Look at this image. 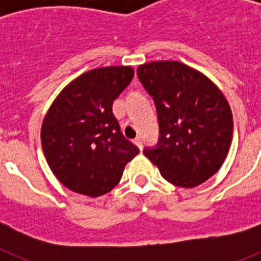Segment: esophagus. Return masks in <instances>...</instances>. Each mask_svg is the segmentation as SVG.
<instances>
[{
    "label": "esophagus",
    "mask_w": 261,
    "mask_h": 261,
    "mask_svg": "<svg viewBox=\"0 0 261 261\" xmlns=\"http://www.w3.org/2000/svg\"><path fill=\"white\" fill-rule=\"evenodd\" d=\"M133 144H135L136 146H137L138 149H140V150H142V141H141V138H140V137L135 138V140H133Z\"/></svg>",
    "instance_id": "1"
}]
</instances>
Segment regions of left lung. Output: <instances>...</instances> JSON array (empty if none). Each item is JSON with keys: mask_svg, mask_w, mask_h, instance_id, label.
<instances>
[{"mask_svg": "<svg viewBox=\"0 0 261 261\" xmlns=\"http://www.w3.org/2000/svg\"><path fill=\"white\" fill-rule=\"evenodd\" d=\"M137 74L156 106L159 144L144 154L168 183L193 188L225 162L232 140V114L213 81L180 61L159 60Z\"/></svg>", "mask_w": 261, "mask_h": 261, "instance_id": "8db88e82", "label": "left lung"}]
</instances>
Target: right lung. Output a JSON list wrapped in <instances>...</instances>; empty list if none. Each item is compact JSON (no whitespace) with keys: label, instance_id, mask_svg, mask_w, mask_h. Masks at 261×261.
Segmentation results:
<instances>
[{"label":"right lung","instance_id":"right-lung-1","mask_svg":"<svg viewBox=\"0 0 261 261\" xmlns=\"http://www.w3.org/2000/svg\"><path fill=\"white\" fill-rule=\"evenodd\" d=\"M133 75L132 66L91 69L66 85L47 111L41 146L50 171L68 190L90 197L110 192L140 153L112 112Z\"/></svg>","mask_w":261,"mask_h":261}]
</instances>
